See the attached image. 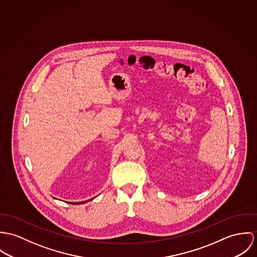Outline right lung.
<instances>
[{"mask_svg":"<svg viewBox=\"0 0 257 257\" xmlns=\"http://www.w3.org/2000/svg\"><path fill=\"white\" fill-rule=\"evenodd\" d=\"M88 201V200H87ZM86 201H85V202H79V203H75V204H81V203H86Z\"/></svg>","mask_w":257,"mask_h":257,"instance_id":"1","label":"right lung"}]
</instances>
